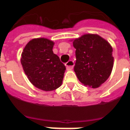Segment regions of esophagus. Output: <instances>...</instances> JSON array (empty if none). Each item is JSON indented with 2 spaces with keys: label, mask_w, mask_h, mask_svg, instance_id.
I'll list each match as a JSON object with an SVG mask.
<instances>
[{
  "label": "esophagus",
  "mask_w": 130,
  "mask_h": 130,
  "mask_svg": "<svg viewBox=\"0 0 130 130\" xmlns=\"http://www.w3.org/2000/svg\"><path fill=\"white\" fill-rule=\"evenodd\" d=\"M66 67H67V70H71L72 69L74 66V62L72 60H69L67 63H66Z\"/></svg>",
  "instance_id": "esophagus-1"
}]
</instances>
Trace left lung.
I'll list each match as a JSON object with an SVG mask.
<instances>
[{
  "mask_svg": "<svg viewBox=\"0 0 130 130\" xmlns=\"http://www.w3.org/2000/svg\"><path fill=\"white\" fill-rule=\"evenodd\" d=\"M76 63L74 70L80 83L92 88L98 87L109 77L113 66V49L98 35L87 34L75 39Z\"/></svg>",
  "mask_w": 130,
  "mask_h": 130,
  "instance_id": "8db88e82",
  "label": "left lung"
}]
</instances>
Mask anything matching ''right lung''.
<instances>
[{"label": "right lung", "instance_id": "right-lung-1", "mask_svg": "<svg viewBox=\"0 0 130 130\" xmlns=\"http://www.w3.org/2000/svg\"><path fill=\"white\" fill-rule=\"evenodd\" d=\"M54 43L46 38L32 39L24 48L21 63L29 80L44 91L59 87L66 67L53 52Z\"/></svg>", "mask_w": 130, "mask_h": 130}]
</instances>
